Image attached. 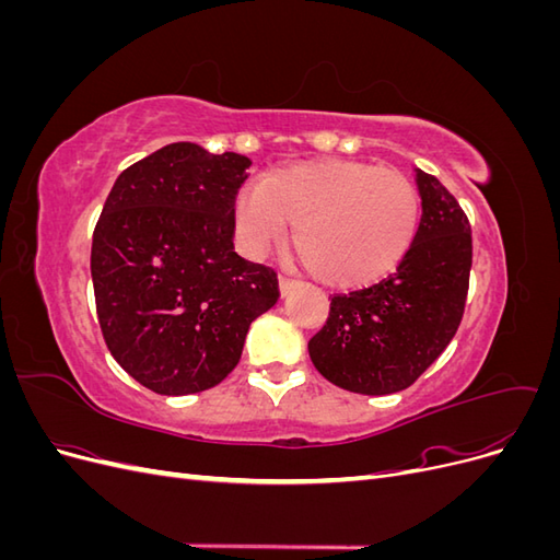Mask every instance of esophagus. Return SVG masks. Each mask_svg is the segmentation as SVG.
Returning a JSON list of instances; mask_svg holds the SVG:
<instances>
[{
    "label": "esophagus",
    "mask_w": 560,
    "mask_h": 560,
    "mask_svg": "<svg viewBox=\"0 0 560 560\" xmlns=\"http://www.w3.org/2000/svg\"><path fill=\"white\" fill-rule=\"evenodd\" d=\"M278 282H280V294L282 296H287V294H292L296 287H299V280H294V278H287V276H280L278 278Z\"/></svg>",
    "instance_id": "esophagus-1"
}]
</instances>
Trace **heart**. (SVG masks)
<instances>
[{
  "label": "heart",
  "instance_id": "b5f03b06",
  "mask_svg": "<svg viewBox=\"0 0 560 560\" xmlns=\"http://www.w3.org/2000/svg\"><path fill=\"white\" fill-rule=\"evenodd\" d=\"M235 231L264 254L294 229L311 273L336 290L385 278L409 254L420 224L416 184L369 161L317 159L278 167L235 198Z\"/></svg>",
  "mask_w": 560,
  "mask_h": 560
}]
</instances>
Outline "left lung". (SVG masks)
I'll list each match as a JSON object with an SVG mask.
<instances>
[{
	"label": "left lung",
	"mask_w": 560,
	"mask_h": 560,
	"mask_svg": "<svg viewBox=\"0 0 560 560\" xmlns=\"http://www.w3.org/2000/svg\"><path fill=\"white\" fill-rule=\"evenodd\" d=\"M416 182L422 217L409 254L378 284L336 294L327 325L308 341L319 374L350 393L393 395L413 385L460 327L469 219L434 175L416 171Z\"/></svg>",
	"instance_id": "obj_1"
}]
</instances>
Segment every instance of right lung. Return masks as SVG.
<instances>
[{"label": "right lung", "mask_w": 560, "mask_h": 560, "mask_svg": "<svg viewBox=\"0 0 560 560\" xmlns=\"http://www.w3.org/2000/svg\"><path fill=\"white\" fill-rule=\"evenodd\" d=\"M247 156L175 142L118 175L93 231L97 322L112 358L159 395L222 383L280 299L273 268L233 252Z\"/></svg>", "instance_id": "obj_1"}]
</instances>
